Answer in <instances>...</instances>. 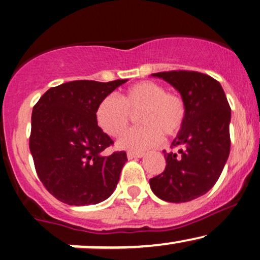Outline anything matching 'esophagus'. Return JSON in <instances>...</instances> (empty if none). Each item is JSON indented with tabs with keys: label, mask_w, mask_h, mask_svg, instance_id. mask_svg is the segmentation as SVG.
<instances>
[{
	"label": "esophagus",
	"mask_w": 260,
	"mask_h": 260,
	"mask_svg": "<svg viewBox=\"0 0 260 260\" xmlns=\"http://www.w3.org/2000/svg\"><path fill=\"white\" fill-rule=\"evenodd\" d=\"M143 151H127V159H137V157H143Z\"/></svg>",
	"instance_id": "1"
}]
</instances>
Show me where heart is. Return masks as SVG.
<instances>
[{"instance_id":"1","label":"heart","mask_w":260,"mask_h":260,"mask_svg":"<svg viewBox=\"0 0 260 260\" xmlns=\"http://www.w3.org/2000/svg\"><path fill=\"white\" fill-rule=\"evenodd\" d=\"M138 113L142 126L127 131L118 140L120 149L146 150L159 146L162 134L174 136L181 130L186 117L183 98L154 81H141L130 86L119 98L109 95L100 101L95 110L98 126L111 137L126 130L130 113Z\"/></svg>"}]
</instances>
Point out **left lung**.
<instances>
[{
	"label": "left lung",
	"instance_id": "1",
	"mask_svg": "<svg viewBox=\"0 0 260 260\" xmlns=\"http://www.w3.org/2000/svg\"><path fill=\"white\" fill-rule=\"evenodd\" d=\"M173 86L186 106L184 125L172 142L178 151L164 150L166 168L149 180L162 201L183 203L203 196L222 173L231 150V107L220 82L198 72L151 74Z\"/></svg>",
	"mask_w": 260,
	"mask_h": 260
}]
</instances>
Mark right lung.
Masks as SVG:
<instances>
[{
	"label": "right lung",
	"mask_w": 260,
	"mask_h": 260,
	"mask_svg": "<svg viewBox=\"0 0 260 260\" xmlns=\"http://www.w3.org/2000/svg\"><path fill=\"white\" fill-rule=\"evenodd\" d=\"M126 81L62 83L46 90L33 107L29 150L37 174L63 203L98 204L113 193L126 153L105 155L113 141L98 126L95 110Z\"/></svg>",
	"instance_id": "add662e5"
}]
</instances>
